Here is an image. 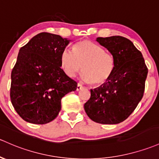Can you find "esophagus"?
<instances>
[{"instance_id":"obj_1","label":"esophagus","mask_w":159,"mask_h":159,"mask_svg":"<svg viewBox=\"0 0 159 159\" xmlns=\"http://www.w3.org/2000/svg\"><path fill=\"white\" fill-rule=\"evenodd\" d=\"M82 88H83V86L81 84H80V83H78L77 86H76V91H80Z\"/></svg>"}]
</instances>
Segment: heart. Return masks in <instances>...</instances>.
I'll return each mask as SVG.
<instances>
[{"mask_svg": "<svg viewBox=\"0 0 159 159\" xmlns=\"http://www.w3.org/2000/svg\"><path fill=\"white\" fill-rule=\"evenodd\" d=\"M73 52L64 49L61 54V66L67 76L73 77L83 70L82 79L94 86L106 84L112 76L115 61L111 54L89 40L73 45Z\"/></svg>", "mask_w": 159, "mask_h": 159, "instance_id": "obj_1", "label": "heart"}]
</instances>
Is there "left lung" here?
Here are the masks:
<instances>
[{
	"label": "left lung",
	"instance_id": "8db88e82",
	"mask_svg": "<svg viewBox=\"0 0 159 159\" xmlns=\"http://www.w3.org/2000/svg\"><path fill=\"white\" fill-rule=\"evenodd\" d=\"M113 55L115 67L106 84L91 89L85 111L91 120L102 124L123 122L143 98L148 68L142 53L133 42L115 35L97 39Z\"/></svg>",
	"mask_w": 159,
	"mask_h": 159
}]
</instances>
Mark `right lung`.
<instances>
[{"label":"right lung","instance_id":"add662e5","mask_svg":"<svg viewBox=\"0 0 159 159\" xmlns=\"http://www.w3.org/2000/svg\"><path fill=\"white\" fill-rule=\"evenodd\" d=\"M70 40L41 32L19 52L11 72V100L23 120L45 124L61 109V98L75 91L77 83L61 68V54Z\"/></svg>","mask_w":159,"mask_h":159}]
</instances>
